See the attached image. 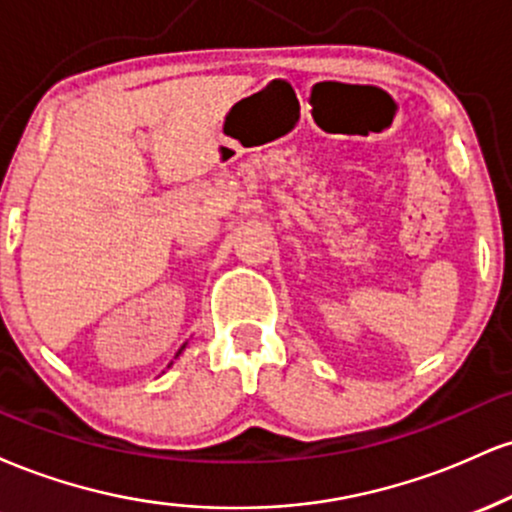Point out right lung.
Here are the masks:
<instances>
[{"label": "right lung", "mask_w": 512, "mask_h": 512, "mask_svg": "<svg viewBox=\"0 0 512 512\" xmlns=\"http://www.w3.org/2000/svg\"><path fill=\"white\" fill-rule=\"evenodd\" d=\"M182 349H185V346H182ZM182 349H180V351H178V354H182Z\"/></svg>", "instance_id": "1"}]
</instances>
